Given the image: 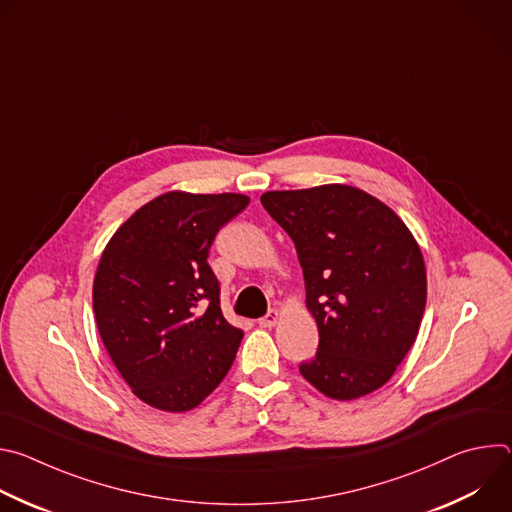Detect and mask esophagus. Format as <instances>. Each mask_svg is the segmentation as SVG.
<instances>
[{
	"label": "esophagus",
	"instance_id": "1",
	"mask_svg": "<svg viewBox=\"0 0 512 512\" xmlns=\"http://www.w3.org/2000/svg\"><path fill=\"white\" fill-rule=\"evenodd\" d=\"M277 322H279V312H277V310H269V312L259 320V326L271 328V326H275Z\"/></svg>",
	"mask_w": 512,
	"mask_h": 512
}]
</instances>
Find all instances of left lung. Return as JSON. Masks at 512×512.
<instances>
[{
  "mask_svg": "<svg viewBox=\"0 0 512 512\" xmlns=\"http://www.w3.org/2000/svg\"><path fill=\"white\" fill-rule=\"evenodd\" d=\"M261 204L291 237L320 344L302 377L352 401L381 389L413 346L427 298L421 249L379 198L346 184L271 190Z\"/></svg>",
  "mask_w": 512,
  "mask_h": 512,
  "instance_id": "obj_1",
  "label": "left lung"
}]
</instances>
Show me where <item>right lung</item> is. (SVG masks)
I'll list each match as a JSON object with an SVG mask.
<instances>
[{"label":"right lung","mask_w":512,"mask_h":512,"mask_svg":"<svg viewBox=\"0 0 512 512\" xmlns=\"http://www.w3.org/2000/svg\"><path fill=\"white\" fill-rule=\"evenodd\" d=\"M247 204L233 192H166L135 210L101 255V340L133 395L154 409L198 407L231 369L243 330L225 320L206 259L218 229Z\"/></svg>","instance_id":"add662e5"}]
</instances>
